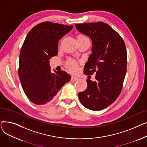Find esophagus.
<instances>
[{"label": "esophagus", "mask_w": 147, "mask_h": 147, "mask_svg": "<svg viewBox=\"0 0 147 147\" xmlns=\"http://www.w3.org/2000/svg\"><path fill=\"white\" fill-rule=\"evenodd\" d=\"M78 80V78H77V77H75V76H72L71 78V81L72 82H75L76 80Z\"/></svg>", "instance_id": "1"}]
</instances>
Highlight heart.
<instances>
[{
    "label": "heart",
    "instance_id": "heart-1",
    "mask_svg": "<svg viewBox=\"0 0 147 147\" xmlns=\"http://www.w3.org/2000/svg\"><path fill=\"white\" fill-rule=\"evenodd\" d=\"M78 37H86V36H82V35H80ZM66 67L68 69V70L71 73H74V72L77 71V70H78V64H77L76 62L73 59H69L68 60V61L66 63Z\"/></svg>",
    "mask_w": 147,
    "mask_h": 147
}]
</instances>
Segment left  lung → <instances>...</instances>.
I'll list each match as a JSON object with an SVG mask.
<instances>
[{
    "label": "left lung",
    "instance_id": "obj_1",
    "mask_svg": "<svg viewBox=\"0 0 147 147\" xmlns=\"http://www.w3.org/2000/svg\"><path fill=\"white\" fill-rule=\"evenodd\" d=\"M75 26L92 40V53L84 67V74L95 73L96 79L92 82L87 79V89L79 92V100L89 110H102L113 104L121 93L127 69L126 45L120 34L106 23H84Z\"/></svg>",
    "mask_w": 147,
    "mask_h": 147
}]
</instances>
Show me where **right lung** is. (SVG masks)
Segmentation results:
<instances>
[{"instance_id": "1", "label": "right lung", "mask_w": 147, "mask_h": 147, "mask_svg": "<svg viewBox=\"0 0 147 147\" xmlns=\"http://www.w3.org/2000/svg\"><path fill=\"white\" fill-rule=\"evenodd\" d=\"M73 28L46 21L27 34L20 53L18 75L26 95L34 104L50 102L70 80V75L65 71L51 73L49 59L58 55L59 40Z\"/></svg>"}]
</instances>
